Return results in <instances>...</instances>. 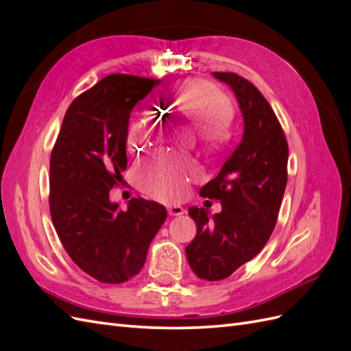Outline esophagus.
I'll list each match as a JSON object with an SVG mask.
<instances>
[{
  "label": "esophagus",
  "mask_w": 351,
  "mask_h": 351,
  "mask_svg": "<svg viewBox=\"0 0 351 351\" xmlns=\"http://www.w3.org/2000/svg\"><path fill=\"white\" fill-rule=\"evenodd\" d=\"M186 212V209L183 208V206H180V205H168V214L171 215V217H180V215H183Z\"/></svg>",
  "instance_id": "34e87169"
}]
</instances>
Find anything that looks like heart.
<instances>
[{
    "mask_svg": "<svg viewBox=\"0 0 351 351\" xmlns=\"http://www.w3.org/2000/svg\"><path fill=\"white\" fill-rule=\"evenodd\" d=\"M174 107L189 120L200 125L206 142H215L224 133L228 107L224 97L209 83L186 82L174 93ZM167 130L164 117L147 114L132 125L127 136V149L139 154L162 139ZM196 176L192 162L169 154H158L136 167L137 183L154 197L174 200L182 197L190 180Z\"/></svg>",
    "mask_w": 351,
    "mask_h": 351,
    "instance_id": "1",
    "label": "heart"
}]
</instances>
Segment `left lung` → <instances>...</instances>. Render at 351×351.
Masks as SVG:
<instances>
[{"instance_id":"8db88e82","label":"left lung","mask_w":351,"mask_h":351,"mask_svg":"<svg viewBox=\"0 0 351 351\" xmlns=\"http://www.w3.org/2000/svg\"><path fill=\"white\" fill-rule=\"evenodd\" d=\"M212 76L236 95L243 136L218 176L200 189V196L221 200L219 214L189 208L197 232L186 254L199 278L218 281L253 259L269 240L287 186L289 145L271 105L249 80L236 73Z\"/></svg>"}]
</instances>
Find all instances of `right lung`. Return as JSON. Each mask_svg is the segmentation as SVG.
Wrapping results in <instances>:
<instances>
[{"label": "right lung", "instance_id": "right-lung-1", "mask_svg": "<svg viewBox=\"0 0 351 351\" xmlns=\"http://www.w3.org/2000/svg\"><path fill=\"white\" fill-rule=\"evenodd\" d=\"M161 80L110 74L69 107L49 162L52 224L69 256L95 280L129 281L167 219L161 204L133 197L127 209L110 190L127 167V134L136 104Z\"/></svg>", "mask_w": 351, "mask_h": 351}]
</instances>
